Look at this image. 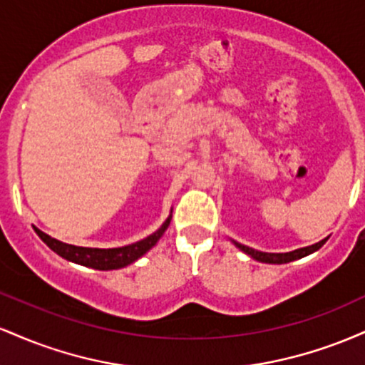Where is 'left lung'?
I'll use <instances>...</instances> for the list:
<instances>
[{"label": "left lung", "instance_id": "1", "mask_svg": "<svg viewBox=\"0 0 365 365\" xmlns=\"http://www.w3.org/2000/svg\"><path fill=\"white\" fill-rule=\"evenodd\" d=\"M326 240L328 238H324V240L317 242V244L314 245H309V247H304V249H297V250H292V252H284V254H271V252H261V250H255L252 247H247V245H242L238 244V242H233L238 249L242 250V252H245L247 255H250V257L255 259V261L259 262H267V264H287V262H292V261H297V259H302L305 255L316 252V250H319L322 245L326 244Z\"/></svg>", "mask_w": 365, "mask_h": 365}]
</instances>
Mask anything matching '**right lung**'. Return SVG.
<instances>
[{"label": "right lung", "mask_w": 365, "mask_h": 365, "mask_svg": "<svg viewBox=\"0 0 365 365\" xmlns=\"http://www.w3.org/2000/svg\"><path fill=\"white\" fill-rule=\"evenodd\" d=\"M171 216L165 223L161 225V228L156 230L153 235L145 237L144 240L135 242V244H130L125 247H116V249H91V247H77L70 244H63V242L56 240V238L46 235L44 232H41L39 228H34L36 233L39 235L41 240L44 242L53 252L61 255L66 261H72L75 264H81V266L92 267V269L99 271H110V269H120V267L128 266V264L135 262L137 259L142 257L148 250L153 249L158 244L159 238L163 237V233L166 232V228L170 226Z\"/></svg>", "instance_id": "1"}]
</instances>
